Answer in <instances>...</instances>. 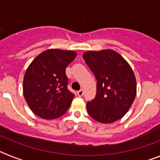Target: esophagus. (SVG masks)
<instances>
[{"label":"esophagus","mask_w":160,"mask_h":160,"mask_svg":"<svg viewBox=\"0 0 160 160\" xmlns=\"http://www.w3.org/2000/svg\"><path fill=\"white\" fill-rule=\"evenodd\" d=\"M83 94H84V91H83V90H80L78 91V95L79 97H82V96L83 95Z\"/></svg>","instance_id":"esophagus-1"}]
</instances>
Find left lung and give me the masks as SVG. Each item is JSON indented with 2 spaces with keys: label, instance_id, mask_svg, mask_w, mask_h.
<instances>
[{
  "label": "left lung",
  "instance_id": "8db88e82",
  "mask_svg": "<svg viewBox=\"0 0 160 160\" xmlns=\"http://www.w3.org/2000/svg\"><path fill=\"white\" fill-rule=\"evenodd\" d=\"M82 56L97 80L95 98L87 104L90 116L102 123L122 118L136 95V78L131 66L113 49L87 51Z\"/></svg>",
  "mask_w": 160,
  "mask_h": 160
}]
</instances>
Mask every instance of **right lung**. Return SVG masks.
<instances>
[{"label":"right lung","mask_w":160,"mask_h":160,"mask_svg":"<svg viewBox=\"0 0 160 160\" xmlns=\"http://www.w3.org/2000/svg\"><path fill=\"white\" fill-rule=\"evenodd\" d=\"M76 56L73 50L47 49L28 66L23 79V94L36 115L53 119L67 111L74 95L67 88L66 68Z\"/></svg>","instance_id":"right-lung-1"}]
</instances>
